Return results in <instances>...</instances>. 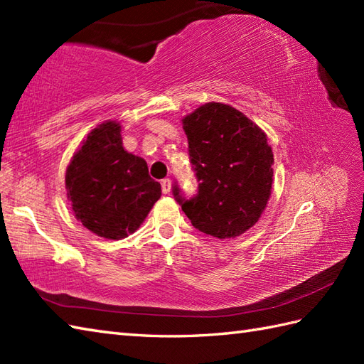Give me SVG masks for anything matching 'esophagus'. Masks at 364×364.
<instances>
[{"label":"esophagus","mask_w":364,"mask_h":364,"mask_svg":"<svg viewBox=\"0 0 364 364\" xmlns=\"http://www.w3.org/2000/svg\"><path fill=\"white\" fill-rule=\"evenodd\" d=\"M161 186H162V192H164V194H170V192H172V181H170L168 178H166V180H162Z\"/></svg>","instance_id":"esophagus-1"}]
</instances>
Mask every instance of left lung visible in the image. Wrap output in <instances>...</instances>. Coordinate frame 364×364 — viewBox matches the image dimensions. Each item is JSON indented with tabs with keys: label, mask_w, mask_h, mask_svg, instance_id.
Listing matches in <instances>:
<instances>
[{
	"label": "left lung",
	"mask_w": 364,
	"mask_h": 364,
	"mask_svg": "<svg viewBox=\"0 0 364 364\" xmlns=\"http://www.w3.org/2000/svg\"><path fill=\"white\" fill-rule=\"evenodd\" d=\"M181 122L200 184L191 200L175 186V198L197 230L219 239L241 236L259 220L272 194L274 153L266 133L218 102L198 106Z\"/></svg>",
	"instance_id": "left-lung-1"
}]
</instances>
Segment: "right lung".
<instances>
[{"label": "right lung", "instance_id": "obj_1", "mask_svg": "<svg viewBox=\"0 0 364 364\" xmlns=\"http://www.w3.org/2000/svg\"><path fill=\"white\" fill-rule=\"evenodd\" d=\"M122 127L106 120L90 131L65 172L72 211L92 233L119 239L142 225L161 197L144 158L123 149Z\"/></svg>", "mask_w": 364, "mask_h": 364}]
</instances>
